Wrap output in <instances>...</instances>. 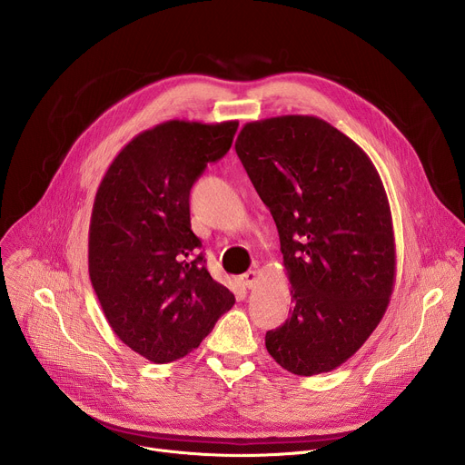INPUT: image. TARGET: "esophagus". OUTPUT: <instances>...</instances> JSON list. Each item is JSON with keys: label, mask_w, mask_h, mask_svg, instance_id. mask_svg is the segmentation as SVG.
I'll use <instances>...</instances> for the list:
<instances>
[{"label": "esophagus", "mask_w": 465, "mask_h": 465, "mask_svg": "<svg viewBox=\"0 0 465 465\" xmlns=\"http://www.w3.org/2000/svg\"><path fill=\"white\" fill-rule=\"evenodd\" d=\"M257 278H259V272H257V271H248V272H244V274L241 276V282H242V285H244L246 289H253L255 283H257Z\"/></svg>", "instance_id": "1"}]
</instances>
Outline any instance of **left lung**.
Instances as JSON below:
<instances>
[{"label": "left lung", "mask_w": 465, "mask_h": 465, "mask_svg": "<svg viewBox=\"0 0 465 465\" xmlns=\"http://www.w3.org/2000/svg\"><path fill=\"white\" fill-rule=\"evenodd\" d=\"M235 151L278 226L291 316L264 337L294 375L339 368L370 339L395 282L388 196L368 154L314 115L252 121Z\"/></svg>", "instance_id": "8db88e82"}]
</instances>
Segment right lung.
Listing matches in <instances>:
<instances>
[{"label":"right lung","mask_w":465,"mask_h":465,"mask_svg":"<svg viewBox=\"0 0 465 465\" xmlns=\"http://www.w3.org/2000/svg\"><path fill=\"white\" fill-rule=\"evenodd\" d=\"M237 126L160 123L128 142L99 183L88 237L92 287L114 333L156 364L201 346L235 303L198 252L189 193L230 151Z\"/></svg>","instance_id":"1"}]
</instances>
